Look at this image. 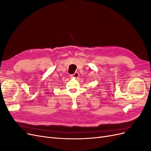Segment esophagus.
<instances>
[{
	"instance_id": "1",
	"label": "esophagus",
	"mask_w": 151,
	"mask_h": 151,
	"mask_svg": "<svg viewBox=\"0 0 151 151\" xmlns=\"http://www.w3.org/2000/svg\"><path fill=\"white\" fill-rule=\"evenodd\" d=\"M70 76L71 78L76 79V78H77V77H78L79 76V72H76L74 74H72V75H70Z\"/></svg>"
}]
</instances>
